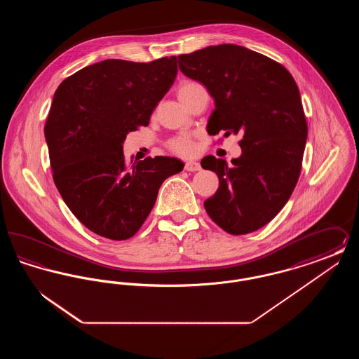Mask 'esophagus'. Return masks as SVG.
I'll use <instances>...</instances> for the list:
<instances>
[{
    "instance_id": "obj_1",
    "label": "esophagus",
    "mask_w": 359,
    "mask_h": 359,
    "mask_svg": "<svg viewBox=\"0 0 359 359\" xmlns=\"http://www.w3.org/2000/svg\"><path fill=\"white\" fill-rule=\"evenodd\" d=\"M186 171L188 172H196L201 171V164L196 163V161H187L186 165H184Z\"/></svg>"
}]
</instances>
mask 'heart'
<instances>
[{
    "label": "heart",
    "mask_w": 359,
    "mask_h": 359,
    "mask_svg": "<svg viewBox=\"0 0 359 359\" xmlns=\"http://www.w3.org/2000/svg\"><path fill=\"white\" fill-rule=\"evenodd\" d=\"M195 85H196V82H184V83L179 86L177 95H179L180 101L184 98L188 90ZM167 148L171 151L172 154H179V156H189V154H194V151H195V142L191 137H173V138L167 141Z\"/></svg>",
    "instance_id": "b5f03b06"
}]
</instances>
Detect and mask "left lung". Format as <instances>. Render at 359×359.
Returning a JSON list of instances; mask_svg holds the SVG:
<instances>
[{"mask_svg": "<svg viewBox=\"0 0 359 359\" xmlns=\"http://www.w3.org/2000/svg\"><path fill=\"white\" fill-rule=\"evenodd\" d=\"M177 57L180 71L214 98L207 132L242 133V154L230 165L214 156L202 161L219 179L205 211L229 234L256 231L288 202L302 171L308 125L297 85L273 59L236 44Z\"/></svg>", "mask_w": 359, "mask_h": 359, "instance_id": "8db88e82", "label": "left lung"}]
</instances>
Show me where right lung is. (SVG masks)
<instances>
[{"label":"right lung","instance_id":"add662e5","mask_svg":"<svg viewBox=\"0 0 359 359\" xmlns=\"http://www.w3.org/2000/svg\"><path fill=\"white\" fill-rule=\"evenodd\" d=\"M177 74L176 56L151 63L107 59L66 78L44 125L52 177L65 203L104 238L129 239L154 208L158 188L184 164L172 157L126 163L122 144L147 126Z\"/></svg>","mask_w":359,"mask_h":359}]
</instances>
